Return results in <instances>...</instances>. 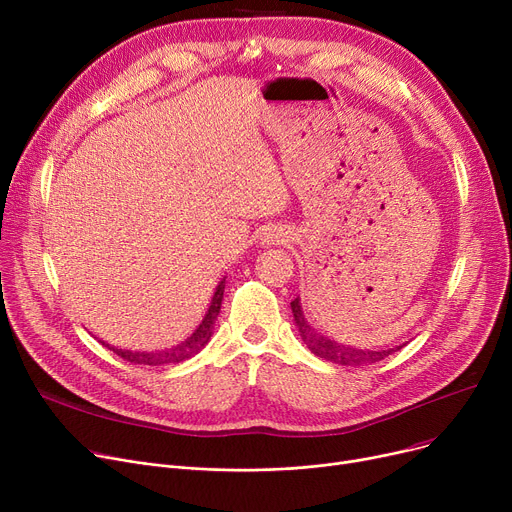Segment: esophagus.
Here are the masks:
<instances>
[{"mask_svg":"<svg viewBox=\"0 0 512 512\" xmlns=\"http://www.w3.org/2000/svg\"><path fill=\"white\" fill-rule=\"evenodd\" d=\"M276 238H278V234H276V232H267V240H272V242H274Z\"/></svg>","mask_w":512,"mask_h":512,"instance_id":"esophagus-1","label":"esophagus"}]
</instances>
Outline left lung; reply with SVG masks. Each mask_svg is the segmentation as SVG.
<instances>
[{"instance_id":"obj_1","label":"left lung","mask_w":512,"mask_h":512,"mask_svg":"<svg viewBox=\"0 0 512 512\" xmlns=\"http://www.w3.org/2000/svg\"><path fill=\"white\" fill-rule=\"evenodd\" d=\"M290 307H292V315H294V321H297V328L301 332L303 342L309 346V351L313 355H317L319 359H326V361H332V363H338V365H351L353 367V365L382 361V359H386L388 355H392L394 351H398V348H400V346H396V348H388V351H359V348L338 344V342H334L330 338H324L321 334H317L307 324V319L303 315L299 299H294L290 303Z\"/></svg>"}]
</instances>
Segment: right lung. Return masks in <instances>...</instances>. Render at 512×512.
<instances>
[{
	"mask_svg": "<svg viewBox=\"0 0 512 512\" xmlns=\"http://www.w3.org/2000/svg\"><path fill=\"white\" fill-rule=\"evenodd\" d=\"M224 284L226 280H222L213 292L211 305L203 317V321L199 324V328L193 332V336H188L184 342H180L174 348H168V351H159V353H137V351H122V348H110L118 357H122L128 363L134 365H164V363H180L188 357L197 355L201 348L209 342L211 334H213V324L215 319L220 315V307H222V299H224Z\"/></svg>",
	"mask_w": 512,
	"mask_h": 512,
	"instance_id": "right-lung-1",
	"label": "right lung"
}]
</instances>
